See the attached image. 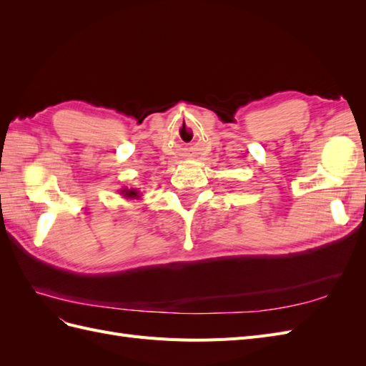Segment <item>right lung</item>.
<instances>
[{
  "label": "right lung",
  "instance_id": "obj_1",
  "mask_svg": "<svg viewBox=\"0 0 366 366\" xmlns=\"http://www.w3.org/2000/svg\"><path fill=\"white\" fill-rule=\"evenodd\" d=\"M122 195H125L127 198H139L140 192L137 189H124L122 191Z\"/></svg>",
  "mask_w": 366,
  "mask_h": 366
}]
</instances>
